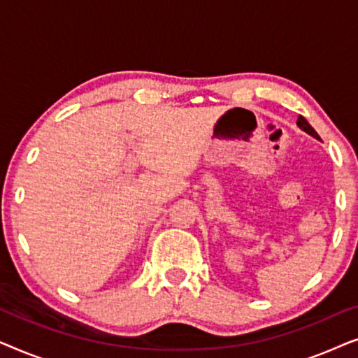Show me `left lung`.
<instances>
[{"mask_svg": "<svg viewBox=\"0 0 358 358\" xmlns=\"http://www.w3.org/2000/svg\"><path fill=\"white\" fill-rule=\"evenodd\" d=\"M296 125L298 127H300V129L303 130V131H306V134L308 135H311L313 136V138H316V140H320V135H317L316 134V130L315 129H313V127L310 125V124H308V120L305 119V117H298V120H296Z\"/></svg>", "mask_w": 358, "mask_h": 358, "instance_id": "left-lung-1", "label": "left lung"}]
</instances>
